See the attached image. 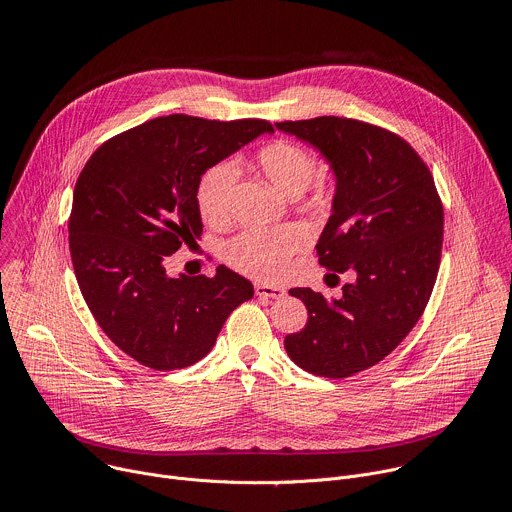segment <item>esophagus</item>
<instances>
[{
	"instance_id": "obj_1",
	"label": "esophagus",
	"mask_w": 512,
	"mask_h": 512,
	"mask_svg": "<svg viewBox=\"0 0 512 512\" xmlns=\"http://www.w3.org/2000/svg\"><path fill=\"white\" fill-rule=\"evenodd\" d=\"M255 294L259 298H271V300H279L285 296V289L279 285H267V283H255Z\"/></svg>"
}]
</instances>
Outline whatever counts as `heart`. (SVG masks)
Instances as JSON below:
<instances>
[{
    "label": "heart",
    "mask_w": 512,
    "mask_h": 512,
    "mask_svg": "<svg viewBox=\"0 0 512 512\" xmlns=\"http://www.w3.org/2000/svg\"><path fill=\"white\" fill-rule=\"evenodd\" d=\"M257 166L265 178L283 194L300 196L316 176V160L302 145L277 139L267 143L257 154ZM237 186V168L231 162H216L210 166L196 186V206L208 223H225ZM306 237L296 227L281 229H251L231 239L223 247L225 259L237 269L263 279L277 277L289 257L298 253Z\"/></svg>",
    "instance_id": "b5f03b06"
}]
</instances>
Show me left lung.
Masks as SVG:
<instances>
[{"mask_svg":"<svg viewBox=\"0 0 512 512\" xmlns=\"http://www.w3.org/2000/svg\"><path fill=\"white\" fill-rule=\"evenodd\" d=\"M275 127L328 162L336 188L316 249L330 275H356L338 300L289 289L308 322L283 344L300 369L344 379L383 360L421 318L442 259V200L423 160L387 129L332 115Z\"/></svg>","mask_w":512,"mask_h":512,"instance_id":"left-lung-1","label":"left lung"}]
</instances>
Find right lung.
Here are the masks:
<instances>
[{"instance_id": "obj_1", "label": "right lung", "mask_w": 512, "mask_h": 512, "mask_svg": "<svg viewBox=\"0 0 512 512\" xmlns=\"http://www.w3.org/2000/svg\"><path fill=\"white\" fill-rule=\"evenodd\" d=\"M261 133H273L261 119L156 117L111 137L85 164L68 221L72 267L101 330L143 367L198 362L253 298L251 281L225 265L214 277H170L164 261L202 235V174Z\"/></svg>"}]
</instances>
